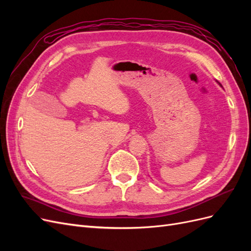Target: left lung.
Masks as SVG:
<instances>
[{
	"instance_id": "obj_1",
	"label": "left lung",
	"mask_w": 251,
	"mask_h": 251,
	"mask_svg": "<svg viewBox=\"0 0 251 251\" xmlns=\"http://www.w3.org/2000/svg\"><path fill=\"white\" fill-rule=\"evenodd\" d=\"M217 82H218V81H217ZM218 83H219V85H220V86H221V87H222V85H221V83H220V82H218Z\"/></svg>"
}]
</instances>
